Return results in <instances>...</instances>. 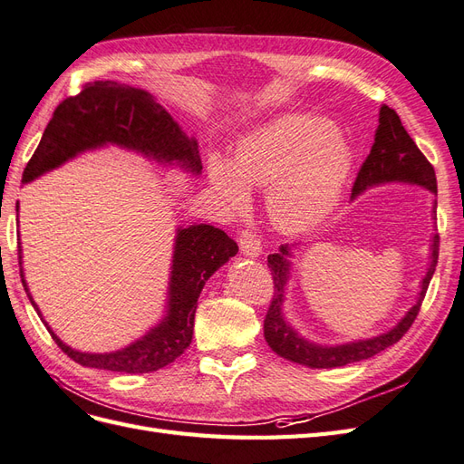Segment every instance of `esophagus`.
Masks as SVG:
<instances>
[{
  "label": "esophagus",
  "mask_w": 464,
  "mask_h": 464,
  "mask_svg": "<svg viewBox=\"0 0 464 464\" xmlns=\"http://www.w3.org/2000/svg\"><path fill=\"white\" fill-rule=\"evenodd\" d=\"M239 246H241V253L248 258H256V256L262 255V245H260L258 235H255L250 229L241 231Z\"/></svg>",
  "instance_id": "obj_1"
}]
</instances>
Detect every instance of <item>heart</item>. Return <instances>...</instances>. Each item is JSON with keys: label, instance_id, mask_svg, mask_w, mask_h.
<instances>
[{"label": "heart", "instance_id": "b5f03b06", "mask_svg": "<svg viewBox=\"0 0 464 464\" xmlns=\"http://www.w3.org/2000/svg\"><path fill=\"white\" fill-rule=\"evenodd\" d=\"M352 165L350 143L326 118L285 114L237 141L233 161L211 155L208 173L211 188L233 208L248 202L246 187L270 188L274 227L301 235L333 211Z\"/></svg>", "mask_w": 464, "mask_h": 464}]
</instances>
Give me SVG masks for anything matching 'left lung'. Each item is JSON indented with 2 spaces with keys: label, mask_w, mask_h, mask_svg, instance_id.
<instances>
[{
  "label": "left lung",
  "mask_w": 464,
  "mask_h": 464,
  "mask_svg": "<svg viewBox=\"0 0 464 464\" xmlns=\"http://www.w3.org/2000/svg\"><path fill=\"white\" fill-rule=\"evenodd\" d=\"M389 182L414 184V187H421L438 196V180H435V170L431 163L418 150L414 140L408 136V131L404 130L399 114H396L392 109H389L387 104H382L379 111V126L375 131V143L363 161L360 173H357V179L352 188V200H355L357 196L369 188L381 187V184H389ZM435 208H438V200H433V208H431L433 219H435ZM291 256H294V253H291V246L287 245H282L277 253L268 256V268L272 272V280H274V295L266 313V319H264V338H266L268 346L277 355L284 357V360H289L299 365H307L313 369H330V367H342L348 363L369 360V357L387 350L406 334V330L412 326L414 319L420 313V305L423 297H426V291L431 282L435 266H438L440 235H433L431 239L428 272L420 282L418 299L402 316L401 323L379 336L355 340L348 343H336V346H323V343L309 342L285 321L284 301H285L287 280L291 274V262H289Z\"/></svg>",
  "instance_id": "obj_1"
}]
</instances>
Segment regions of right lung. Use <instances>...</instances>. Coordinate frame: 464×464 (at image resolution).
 Listing matches in <instances>:
<instances>
[{
    "mask_svg": "<svg viewBox=\"0 0 464 464\" xmlns=\"http://www.w3.org/2000/svg\"><path fill=\"white\" fill-rule=\"evenodd\" d=\"M104 145H118L161 165H177L194 177L202 173V159L196 140L184 134L173 116L153 95L116 82H95L87 83L79 95L68 97L58 104L41 143L24 167L23 182H31L79 153L99 150ZM237 253H239L237 243L214 225L200 223L179 227L165 316L136 342L109 353L77 352L63 343L52 333L41 309L33 301L23 268L21 280L50 336L75 363L121 373H151L173 363L190 346L198 297L209 276ZM21 258L19 246V264Z\"/></svg>",
    "mask_w": 464,
    "mask_h": 464,
    "instance_id": "add662e5",
    "label": "right lung"
}]
</instances>
